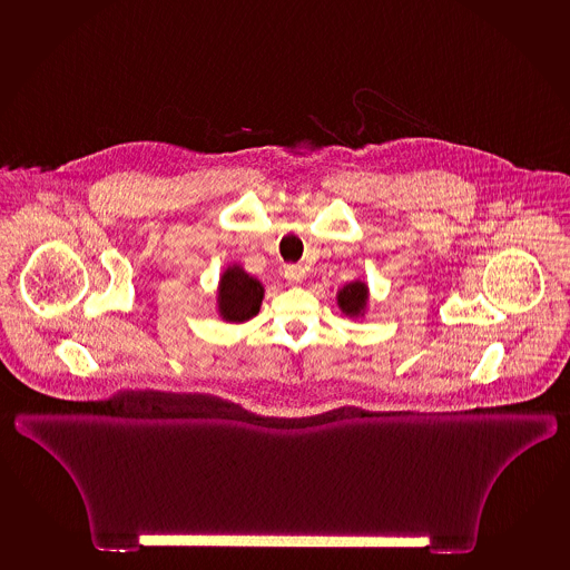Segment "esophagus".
I'll list each match as a JSON object with an SVG mask.
<instances>
[{
    "label": "esophagus",
    "mask_w": 570,
    "mask_h": 570,
    "mask_svg": "<svg viewBox=\"0 0 570 570\" xmlns=\"http://www.w3.org/2000/svg\"><path fill=\"white\" fill-rule=\"evenodd\" d=\"M284 278L288 281V284H302L306 278V271L302 266H286Z\"/></svg>",
    "instance_id": "1"
}]
</instances>
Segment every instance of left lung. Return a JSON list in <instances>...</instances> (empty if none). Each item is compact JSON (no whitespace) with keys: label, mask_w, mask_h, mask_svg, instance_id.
<instances>
[{"label":"left lung","mask_w":570,"mask_h":570,"mask_svg":"<svg viewBox=\"0 0 570 570\" xmlns=\"http://www.w3.org/2000/svg\"><path fill=\"white\" fill-rule=\"evenodd\" d=\"M367 284L362 281L350 282L344 288L337 292V306L344 312L345 316H364L367 308Z\"/></svg>","instance_id":"obj_1"}]
</instances>
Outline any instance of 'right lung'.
<instances>
[{
	"label": "right lung",
	"instance_id": "obj_1",
	"mask_svg": "<svg viewBox=\"0 0 570 570\" xmlns=\"http://www.w3.org/2000/svg\"><path fill=\"white\" fill-rule=\"evenodd\" d=\"M264 288L240 266H228L218 282V314L226 322L240 324L261 312Z\"/></svg>",
	"mask_w": 570,
	"mask_h": 570
}]
</instances>
